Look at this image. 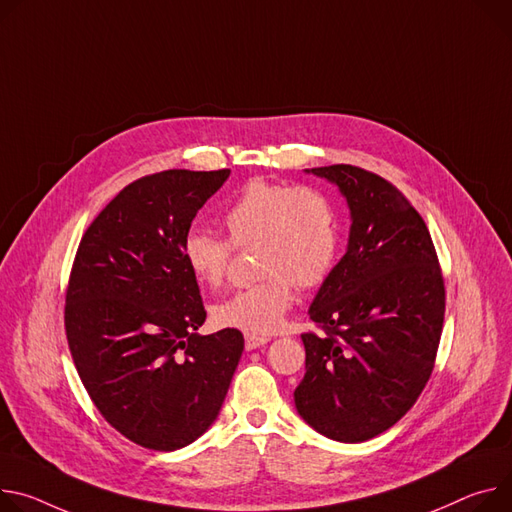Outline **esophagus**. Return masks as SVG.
Segmentation results:
<instances>
[{
  "label": "esophagus",
  "mask_w": 512,
  "mask_h": 512,
  "mask_svg": "<svg viewBox=\"0 0 512 512\" xmlns=\"http://www.w3.org/2000/svg\"><path fill=\"white\" fill-rule=\"evenodd\" d=\"M265 343H269V337H263V335H251V333H247V335H245V347H247V351L259 349V347H263Z\"/></svg>",
  "instance_id": "1"
}]
</instances>
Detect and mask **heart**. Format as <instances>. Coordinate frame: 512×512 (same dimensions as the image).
Here are the masks:
<instances>
[{"mask_svg":"<svg viewBox=\"0 0 512 512\" xmlns=\"http://www.w3.org/2000/svg\"><path fill=\"white\" fill-rule=\"evenodd\" d=\"M228 241L190 230L181 243L185 267L202 286L224 284L232 253L257 249L263 280L214 308L220 327L267 335L294 302V286L308 290L331 275L341 251V218L335 200L314 185L253 179L222 214Z\"/></svg>","mask_w":512,"mask_h":512,"instance_id":"1","label":"heart"}]
</instances>
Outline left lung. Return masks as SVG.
<instances>
[{
	"mask_svg": "<svg viewBox=\"0 0 512 512\" xmlns=\"http://www.w3.org/2000/svg\"><path fill=\"white\" fill-rule=\"evenodd\" d=\"M312 173L339 185L351 230L308 310L322 333L302 335L306 374L294 400L320 435L361 443L396 425L427 386L445 282L423 216L396 185L353 165Z\"/></svg>",
	"mask_w": 512,
	"mask_h": 512,
	"instance_id": "obj_1",
	"label": "left lung"
}]
</instances>
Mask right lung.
Here are the masks:
<instances>
[{
	"instance_id": "obj_1",
	"label": "right lung",
	"mask_w": 512,
	"mask_h": 512,
	"mask_svg": "<svg viewBox=\"0 0 512 512\" xmlns=\"http://www.w3.org/2000/svg\"><path fill=\"white\" fill-rule=\"evenodd\" d=\"M230 169L145 175L81 237L65 296L77 374L106 421L132 443L175 451L216 421L245 339L196 331L206 320L181 243Z\"/></svg>"
}]
</instances>
